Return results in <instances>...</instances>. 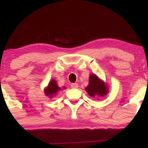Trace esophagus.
<instances>
[{
  "instance_id": "34e87169",
  "label": "esophagus",
  "mask_w": 148,
  "mask_h": 148,
  "mask_svg": "<svg viewBox=\"0 0 148 148\" xmlns=\"http://www.w3.org/2000/svg\"><path fill=\"white\" fill-rule=\"evenodd\" d=\"M71 87H72V88H77L78 84H71Z\"/></svg>"
}]
</instances>
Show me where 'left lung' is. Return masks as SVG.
Instances as JSON below:
<instances>
[{
	"label": "left lung",
	"instance_id": "left-lung-1",
	"mask_svg": "<svg viewBox=\"0 0 148 148\" xmlns=\"http://www.w3.org/2000/svg\"><path fill=\"white\" fill-rule=\"evenodd\" d=\"M86 91L91 97H103L109 92L108 85L95 74L90 75L89 84Z\"/></svg>",
	"mask_w": 148,
	"mask_h": 148
}]
</instances>
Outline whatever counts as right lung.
<instances>
[{
  "label": "right lung",
  "mask_w": 148,
  "mask_h": 148,
  "mask_svg": "<svg viewBox=\"0 0 148 148\" xmlns=\"http://www.w3.org/2000/svg\"><path fill=\"white\" fill-rule=\"evenodd\" d=\"M63 88L64 89H66V88ZM60 90H62V89L58 86L56 81L55 79H51L49 81L48 86L45 88L44 92H45V95L46 96L49 97V98H52L54 96L56 95L57 93Z\"/></svg>",
  "instance_id": "1"
}]
</instances>
